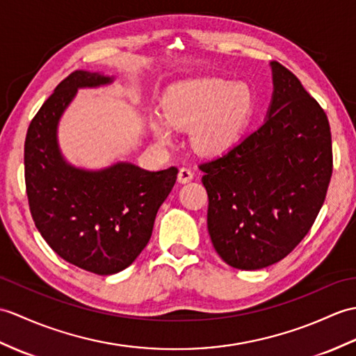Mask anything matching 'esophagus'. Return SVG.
Wrapping results in <instances>:
<instances>
[{
	"label": "esophagus",
	"mask_w": 356,
	"mask_h": 356,
	"mask_svg": "<svg viewBox=\"0 0 356 356\" xmlns=\"http://www.w3.org/2000/svg\"><path fill=\"white\" fill-rule=\"evenodd\" d=\"M193 177H194V172H193L191 170H189V168H186V167H181V168L179 170V176H177V179H179L180 184H186V181L193 180Z\"/></svg>",
	"instance_id": "esophagus-1"
}]
</instances>
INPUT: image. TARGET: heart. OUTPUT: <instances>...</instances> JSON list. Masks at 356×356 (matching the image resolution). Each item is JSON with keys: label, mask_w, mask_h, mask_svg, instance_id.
I'll use <instances>...</instances> for the list:
<instances>
[{"label": "heart", "mask_w": 356, "mask_h": 356, "mask_svg": "<svg viewBox=\"0 0 356 356\" xmlns=\"http://www.w3.org/2000/svg\"><path fill=\"white\" fill-rule=\"evenodd\" d=\"M253 109V94L243 83L225 79H197L181 83L165 118L176 129L194 127V143L204 152L225 150L241 134ZM154 134L170 143L167 124L156 122Z\"/></svg>", "instance_id": "heart-1"}]
</instances>
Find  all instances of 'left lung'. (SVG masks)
I'll return each instance as SVG.
<instances>
[{
    "label": "left lung",
    "instance_id": "8db88e82",
    "mask_svg": "<svg viewBox=\"0 0 356 356\" xmlns=\"http://www.w3.org/2000/svg\"><path fill=\"white\" fill-rule=\"evenodd\" d=\"M268 118L226 153L204 161L208 230L230 267L258 270L290 254L309 232L332 176L325 111L279 62Z\"/></svg>",
    "mask_w": 356,
    "mask_h": 356
}]
</instances>
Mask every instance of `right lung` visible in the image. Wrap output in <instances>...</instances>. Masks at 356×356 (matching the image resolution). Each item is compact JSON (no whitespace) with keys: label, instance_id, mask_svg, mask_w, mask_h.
Here are the masks:
<instances>
[{"label":"right lung","instance_id":"obj_1","mask_svg":"<svg viewBox=\"0 0 356 356\" xmlns=\"http://www.w3.org/2000/svg\"><path fill=\"white\" fill-rule=\"evenodd\" d=\"M111 81L72 71L31 120L24 144L29 206L40 235L66 262L103 276L127 268L144 250L179 171H145L131 163L85 171L62 159L56 129L65 107L79 88Z\"/></svg>","mask_w":356,"mask_h":356}]
</instances>
